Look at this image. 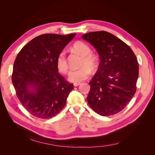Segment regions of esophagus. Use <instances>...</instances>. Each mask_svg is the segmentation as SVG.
Segmentation results:
<instances>
[{
  "instance_id": "1",
  "label": "esophagus",
  "mask_w": 155,
  "mask_h": 155,
  "mask_svg": "<svg viewBox=\"0 0 155 155\" xmlns=\"http://www.w3.org/2000/svg\"><path fill=\"white\" fill-rule=\"evenodd\" d=\"M81 84V83H74V87H78V86H79V85H80Z\"/></svg>"
}]
</instances>
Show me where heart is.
Masks as SVG:
<instances>
[{
	"label": "heart",
	"instance_id": "heart-1",
	"mask_svg": "<svg viewBox=\"0 0 155 155\" xmlns=\"http://www.w3.org/2000/svg\"><path fill=\"white\" fill-rule=\"evenodd\" d=\"M73 49L82 55L81 68L72 70L69 73L68 79L74 83H79L87 79L91 74V69L96 68L97 60L96 56L91 53V49L85 42L76 41L72 46ZM56 67L61 73L66 74L68 70V66L66 57V52L61 51L56 58Z\"/></svg>",
	"mask_w": 155,
	"mask_h": 155
}]
</instances>
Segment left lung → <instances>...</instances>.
<instances>
[{
  "instance_id": "1",
  "label": "left lung",
  "mask_w": 155,
  "mask_h": 155,
  "mask_svg": "<svg viewBox=\"0 0 155 155\" xmlns=\"http://www.w3.org/2000/svg\"><path fill=\"white\" fill-rule=\"evenodd\" d=\"M81 37L96 48L100 59L97 71L89 82L88 104L101 116L118 113L137 91V57L127 45L109 32L92 31Z\"/></svg>"
}]
</instances>
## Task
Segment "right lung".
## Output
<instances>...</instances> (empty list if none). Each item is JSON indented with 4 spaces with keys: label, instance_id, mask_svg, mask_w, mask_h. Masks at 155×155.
<instances>
[{
    "label": "right lung",
    "instance_id": "right-lung-1",
    "mask_svg": "<svg viewBox=\"0 0 155 155\" xmlns=\"http://www.w3.org/2000/svg\"><path fill=\"white\" fill-rule=\"evenodd\" d=\"M76 35H41L27 43L17 56L13 85L22 106L37 118H52L66 104L74 85L59 74L56 58Z\"/></svg>",
    "mask_w": 155,
    "mask_h": 155
}]
</instances>
